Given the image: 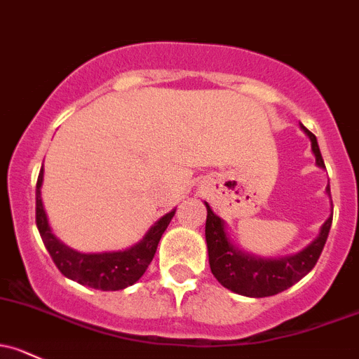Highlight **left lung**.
<instances>
[{
  "mask_svg": "<svg viewBox=\"0 0 359 359\" xmlns=\"http://www.w3.org/2000/svg\"><path fill=\"white\" fill-rule=\"evenodd\" d=\"M301 129L311 141L316 165L325 168L315 134H311L303 123H301ZM327 194L330 196V187H327ZM205 205L208 210L205 233L211 273L224 287L248 297L273 296V294L289 289L290 285L299 282L304 275L309 273L322 255L332 225L330 215L320 229L318 237L296 255L284 256V258H258V256L249 255L243 249L233 246L230 243L227 230H225L224 220L213 213L208 203Z\"/></svg>",
  "mask_w": 359,
  "mask_h": 359,
  "instance_id": "left-lung-1",
  "label": "left lung"
}]
</instances>
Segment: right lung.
I'll list each match as a JSON object with an SVG mask.
<instances>
[{
	"label": "right lung",
	"instance_id": "right-lung-1",
	"mask_svg": "<svg viewBox=\"0 0 359 359\" xmlns=\"http://www.w3.org/2000/svg\"><path fill=\"white\" fill-rule=\"evenodd\" d=\"M43 175L44 170L41 167L36 184V224L41 239H43L44 246H46L58 270L70 280L100 290H120L135 284L148 270L149 263L153 262L158 243H160L170 220L175 215V210L163 215L137 244L126 249V251L86 255V252H79L65 246L53 233L50 224H48L43 199H41Z\"/></svg>",
	"mask_w": 359,
	"mask_h": 359
}]
</instances>
